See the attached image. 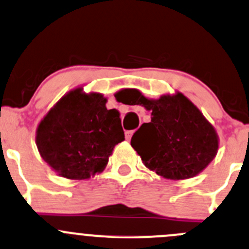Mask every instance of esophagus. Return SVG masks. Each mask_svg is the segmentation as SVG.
I'll list each match as a JSON object with an SVG mask.
<instances>
[{
	"label": "esophagus",
	"instance_id": "esophagus-1",
	"mask_svg": "<svg viewBox=\"0 0 249 249\" xmlns=\"http://www.w3.org/2000/svg\"><path fill=\"white\" fill-rule=\"evenodd\" d=\"M132 133H133V131H131V130H130V131H126V132H125V138H126L127 141H129V140H131V137H132Z\"/></svg>",
	"mask_w": 249,
	"mask_h": 249
}]
</instances>
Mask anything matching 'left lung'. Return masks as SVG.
<instances>
[{
	"label": "left lung",
	"mask_w": 249,
	"mask_h": 249,
	"mask_svg": "<svg viewBox=\"0 0 249 249\" xmlns=\"http://www.w3.org/2000/svg\"><path fill=\"white\" fill-rule=\"evenodd\" d=\"M133 105L151 111V122L133 133L132 148L150 171L167 179H188L213 161L218 149L213 126L185 95L149 100L138 90ZM130 105V104H129Z\"/></svg>",
	"instance_id": "1"
}]
</instances>
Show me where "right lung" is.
<instances>
[{
  "mask_svg": "<svg viewBox=\"0 0 249 249\" xmlns=\"http://www.w3.org/2000/svg\"><path fill=\"white\" fill-rule=\"evenodd\" d=\"M101 94L77 88L50 109L36 130V146L51 168L67 179H88L101 172L124 131L119 112L106 108Z\"/></svg>",
  "mask_w": 249,
  "mask_h": 249,
  "instance_id": "add662e5",
  "label": "right lung"
}]
</instances>
